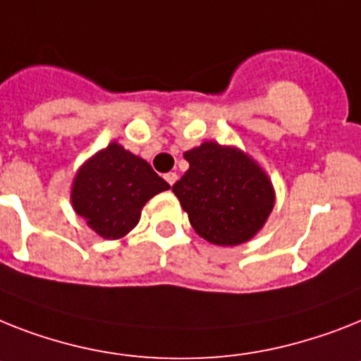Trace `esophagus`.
<instances>
[{"label": "esophagus", "instance_id": "esophagus-1", "mask_svg": "<svg viewBox=\"0 0 361 361\" xmlns=\"http://www.w3.org/2000/svg\"><path fill=\"white\" fill-rule=\"evenodd\" d=\"M177 178H178V175H177V173H173V171H171V173L166 175V180H168L169 186H173V184L177 183Z\"/></svg>", "mask_w": 361, "mask_h": 361}]
</instances>
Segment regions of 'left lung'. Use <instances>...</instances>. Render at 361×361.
<instances>
[{"instance_id":"8db88e82","label":"left lung","mask_w":361,"mask_h":361,"mask_svg":"<svg viewBox=\"0 0 361 361\" xmlns=\"http://www.w3.org/2000/svg\"><path fill=\"white\" fill-rule=\"evenodd\" d=\"M190 168L173 184L193 231L214 245L252 240L275 207L269 175L236 145L202 142L184 153Z\"/></svg>"}]
</instances>
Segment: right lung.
I'll return each mask as SVG.
<instances>
[{"instance_id":"1","label":"right lung","mask_w":361,"mask_h":361,"mask_svg":"<svg viewBox=\"0 0 361 361\" xmlns=\"http://www.w3.org/2000/svg\"><path fill=\"white\" fill-rule=\"evenodd\" d=\"M166 190L144 159L112 142L77 169L70 201L97 236L120 240L138 225L145 202Z\"/></svg>"}]
</instances>
